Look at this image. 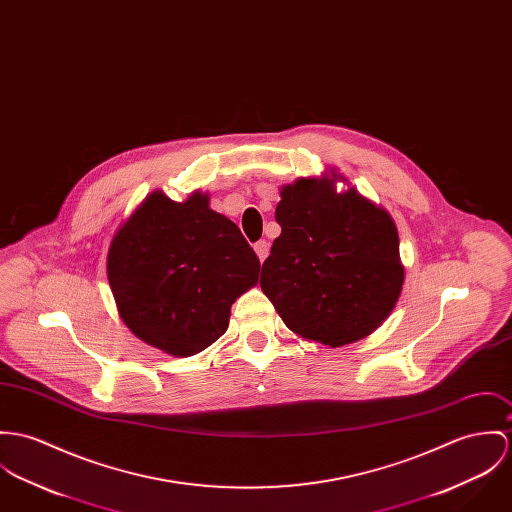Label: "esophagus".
<instances>
[{"mask_svg": "<svg viewBox=\"0 0 512 512\" xmlns=\"http://www.w3.org/2000/svg\"><path fill=\"white\" fill-rule=\"evenodd\" d=\"M254 252H256V256H258V260L264 262V260L268 258V254H270V242L258 240V242L254 244Z\"/></svg>", "mask_w": 512, "mask_h": 512, "instance_id": "esophagus-1", "label": "esophagus"}]
</instances>
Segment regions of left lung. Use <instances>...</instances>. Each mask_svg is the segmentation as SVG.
<instances>
[{
    "label": "left lung",
    "instance_id": "left-lung-1",
    "mask_svg": "<svg viewBox=\"0 0 512 512\" xmlns=\"http://www.w3.org/2000/svg\"><path fill=\"white\" fill-rule=\"evenodd\" d=\"M332 168L281 186V234L260 287L299 338L330 348L370 336L395 309L405 266L391 215Z\"/></svg>",
    "mask_w": 512,
    "mask_h": 512
}]
</instances>
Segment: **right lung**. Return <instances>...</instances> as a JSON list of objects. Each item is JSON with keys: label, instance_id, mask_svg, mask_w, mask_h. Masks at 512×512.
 <instances>
[{"label": "right lung", "instance_id": "add662e5", "mask_svg": "<svg viewBox=\"0 0 512 512\" xmlns=\"http://www.w3.org/2000/svg\"><path fill=\"white\" fill-rule=\"evenodd\" d=\"M260 262L240 229L209 207V193L172 201L156 189L117 229L107 279L121 321L170 356L219 340L234 301L258 283Z\"/></svg>", "mask_w": 512, "mask_h": 512}]
</instances>
